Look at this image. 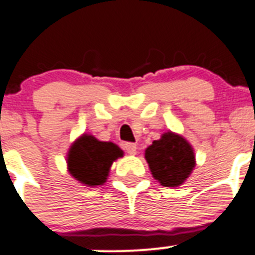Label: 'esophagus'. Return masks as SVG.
I'll list each match as a JSON object with an SVG mask.
<instances>
[{
  "mask_svg": "<svg viewBox=\"0 0 255 255\" xmlns=\"http://www.w3.org/2000/svg\"><path fill=\"white\" fill-rule=\"evenodd\" d=\"M124 147H125V150L128 154H130V155L136 154V149H137L136 144H132V142H125V144H124Z\"/></svg>",
  "mask_w": 255,
  "mask_h": 255,
  "instance_id": "34e87169",
  "label": "esophagus"
}]
</instances>
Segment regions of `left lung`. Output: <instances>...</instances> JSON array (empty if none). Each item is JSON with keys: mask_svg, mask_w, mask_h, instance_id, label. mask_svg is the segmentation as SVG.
Masks as SVG:
<instances>
[{"mask_svg": "<svg viewBox=\"0 0 255 255\" xmlns=\"http://www.w3.org/2000/svg\"><path fill=\"white\" fill-rule=\"evenodd\" d=\"M145 159L152 176L168 188L180 186L195 166L191 145L181 135L168 131L145 150Z\"/></svg>", "mask_w": 255, "mask_h": 255, "instance_id": "8db88e82", "label": "left lung"}]
</instances>
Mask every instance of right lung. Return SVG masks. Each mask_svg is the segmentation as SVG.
<instances>
[{
    "mask_svg": "<svg viewBox=\"0 0 255 255\" xmlns=\"http://www.w3.org/2000/svg\"><path fill=\"white\" fill-rule=\"evenodd\" d=\"M123 155V150L114 142L100 141L93 135L84 134L70 147L67 169L84 185H103L113 162Z\"/></svg>",
    "mask_w": 255,
    "mask_h": 255,
    "instance_id": "obj_1",
    "label": "right lung"
}]
</instances>
